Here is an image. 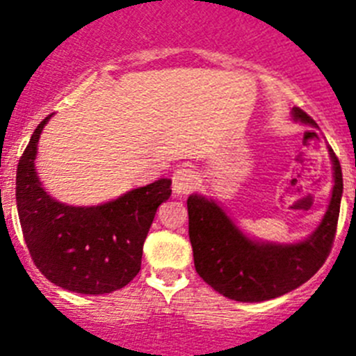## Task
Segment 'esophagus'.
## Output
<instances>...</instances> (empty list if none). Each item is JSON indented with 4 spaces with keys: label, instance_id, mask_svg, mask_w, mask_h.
<instances>
[{
    "label": "esophagus",
    "instance_id": "esophagus-1",
    "mask_svg": "<svg viewBox=\"0 0 356 356\" xmlns=\"http://www.w3.org/2000/svg\"><path fill=\"white\" fill-rule=\"evenodd\" d=\"M197 184L198 175L193 167L184 165V167L177 168V170L174 172V177H172V189H174V193L177 195V197L191 193V191L197 188Z\"/></svg>",
    "mask_w": 356,
    "mask_h": 356
}]
</instances>
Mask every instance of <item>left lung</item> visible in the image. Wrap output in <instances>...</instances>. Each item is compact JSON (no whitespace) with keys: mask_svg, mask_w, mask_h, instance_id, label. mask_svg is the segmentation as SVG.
<instances>
[{"mask_svg":"<svg viewBox=\"0 0 356 356\" xmlns=\"http://www.w3.org/2000/svg\"><path fill=\"white\" fill-rule=\"evenodd\" d=\"M293 121L316 128L298 107ZM334 188L327 212L311 235L298 242H268L249 237L212 198L193 193L188 198L189 241L195 268L209 286L237 302H264L281 297L313 277L330 253L343 198V172L328 147Z\"/></svg>","mask_w":356,"mask_h":356,"instance_id":"8db88e82","label":"left lung"}]
</instances>
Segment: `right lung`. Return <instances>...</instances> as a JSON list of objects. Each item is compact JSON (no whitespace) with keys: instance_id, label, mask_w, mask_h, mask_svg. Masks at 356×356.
<instances>
[{"instance_id":"1","label":"right lung","mask_w":356,"mask_h":356,"mask_svg":"<svg viewBox=\"0 0 356 356\" xmlns=\"http://www.w3.org/2000/svg\"><path fill=\"white\" fill-rule=\"evenodd\" d=\"M51 118L36 126L17 165L15 200L24 241L38 270L56 286L111 293L140 270L144 241L158 207L170 198L172 181L159 179L89 207L56 200L35 167L40 135Z\"/></svg>"}]
</instances>
